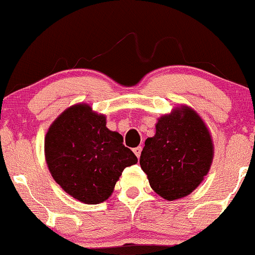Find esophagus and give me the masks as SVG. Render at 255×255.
Listing matches in <instances>:
<instances>
[{"instance_id":"obj_1","label":"esophagus","mask_w":255,"mask_h":255,"mask_svg":"<svg viewBox=\"0 0 255 255\" xmlns=\"http://www.w3.org/2000/svg\"><path fill=\"white\" fill-rule=\"evenodd\" d=\"M141 150H142V148H141L140 146L136 147V148H134V149H133L134 154L137 156V159H138V157H140V155H141Z\"/></svg>"}]
</instances>
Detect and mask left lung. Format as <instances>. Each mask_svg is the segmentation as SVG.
Segmentation results:
<instances>
[{
	"instance_id": "left-lung-1",
	"label": "left lung",
	"mask_w": 255,
	"mask_h": 255,
	"mask_svg": "<svg viewBox=\"0 0 255 255\" xmlns=\"http://www.w3.org/2000/svg\"><path fill=\"white\" fill-rule=\"evenodd\" d=\"M155 135L148 137L140 165L153 191L179 200L204 181L214 156L213 138L194 109L181 105L157 119Z\"/></svg>"
}]
</instances>
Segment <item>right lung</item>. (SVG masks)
Returning a JSON list of instances; mask_svg holds the SVG:
<instances>
[{"mask_svg":"<svg viewBox=\"0 0 255 255\" xmlns=\"http://www.w3.org/2000/svg\"><path fill=\"white\" fill-rule=\"evenodd\" d=\"M106 124V115L88 104H76L61 113L44 137V156L53 179L67 194L87 205L106 201L126 167L137 162L122 143V135Z\"/></svg>","mask_w":255,"mask_h":255,"instance_id":"add662e5","label":"right lung"}]
</instances>
